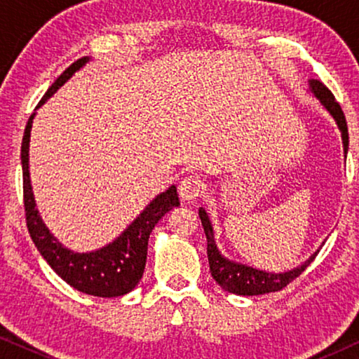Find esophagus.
Wrapping results in <instances>:
<instances>
[{
  "mask_svg": "<svg viewBox=\"0 0 359 359\" xmlns=\"http://www.w3.org/2000/svg\"><path fill=\"white\" fill-rule=\"evenodd\" d=\"M180 198L183 201H194L204 193V184L203 181L194 178V176H188V178L181 180L180 183Z\"/></svg>",
  "mask_w": 359,
  "mask_h": 359,
  "instance_id": "34e87169",
  "label": "esophagus"
}]
</instances>
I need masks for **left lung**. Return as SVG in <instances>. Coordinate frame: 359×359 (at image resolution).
Listing matches in <instances>:
<instances>
[{"label": "left lung", "mask_w": 359, "mask_h": 359, "mask_svg": "<svg viewBox=\"0 0 359 359\" xmlns=\"http://www.w3.org/2000/svg\"><path fill=\"white\" fill-rule=\"evenodd\" d=\"M309 90H311L320 104L330 112V116L335 119L338 129L341 132V140H343V150H345V156L348 154V126L345 114H343L341 106L338 104L335 96L332 95V91L320 83L318 80H309ZM199 217L201 224L204 227L205 238H208V258H209V268L210 274L215 279V283L219 284L224 291L238 294V296H259V294L266 292H276L281 291L287 286L289 283H292L297 276H301L304 269L313 262V258L317 257L318 250L307 259L306 263L301 266L291 269L286 273H268L262 271V269L247 266V264L235 263L232 259L222 257V253L219 252L217 245H215L214 238V229L210 225V220L208 217V212L201 208L199 209Z\"/></svg>", "instance_id": "left-lung-1"}]
</instances>
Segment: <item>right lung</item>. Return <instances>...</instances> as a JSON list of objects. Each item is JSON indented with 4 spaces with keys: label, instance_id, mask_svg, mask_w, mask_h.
<instances>
[{
    "label": "right lung",
    "instance_id": "right-lung-1",
    "mask_svg": "<svg viewBox=\"0 0 359 359\" xmlns=\"http://www.w3.org/2000/svg\"><path fill=\"white\" fill-rule=\"evenodd\" d=\"M88 60L90 58L83 57L72 63L48 88L37 107H41L63 83L70 80L73 73L80 70ZM34 116L36 114L29 117L21 145L24 209H26L27 230L31 233L32 242L36 243L39 253L50 264L53 271L72 287L97 297L124 296L139 284L142 274H144L151 230L166 212L180 205L176 188L170 186L165 193L156 196L142 210L139 217L114 242L106 245V247L90 253H75L62 247V243L48 232L46 224L42 222L41 215H39L32 194L31 178H29V140H31Z\"/></svg>",
    "mask_w": 359,
    "mask_h": 359
}]
</instances>
